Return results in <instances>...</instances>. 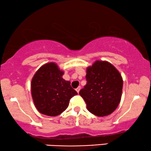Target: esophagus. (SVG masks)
<instances>
[{"label":"esophagus","mask_w":151,"mask_h":151,"mask_svg":"<svg viewBox=\"0 0 151 151\" xmlns=\"http://www.w3.org/2000/svg\"><path fill=\"white\" fill-rule=\"evenodd\" d=\"M80 89H81V87H78V88H76V91H77L78 93H79V91H80Z\"/></svg>","instance_id":"1"}]
</instances>
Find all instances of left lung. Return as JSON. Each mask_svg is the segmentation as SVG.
<instances>
[{
	"label": "left lung",
	"mask_w": 151,
	"mask_h": 151,
	"mask_svg": "<svg viewBox=\"0 0 151 151\" xmlns=\"http://www.w3.org/2000/svg\"><path fill=\"white\" fill-rule=\"evenodd\" d=\"M87 85L80 91L87 108L97 116L114 111L120 103L123 78L118 70L107 61L97 60L87 68Z\"/></svg>",
	"instance_id": "left-lung-1"
}]
</instances>
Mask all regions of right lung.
Wrapping results in <instances>:
<instances>
[{
    "label": "right lung",
    "mask_w": 151,
    "mask_h": 151,
    "mask_svg": "<svg viewBox=\"0 0 151 151\" xmlns=\"http://www.w3.org/2000/svg\"><path fill=\"white\" fill-rule=\"evenodd\" d=\"M64 71L54 62L39 68L31 82V93L35 107L43 114L55 116L65 110L69 101L78 93L71 83L62 78Z\"/></svg>",
    "instance_id": "obj_1"
}]
</instances>
